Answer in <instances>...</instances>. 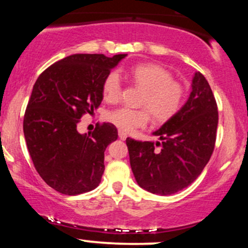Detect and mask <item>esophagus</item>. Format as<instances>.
<instances>
[{"label": "esophagus", "instance_id": "esophagus-1", "mask_svg": "<svg viewBox=\"0 0 248 248\" xmlns=\"http://www.w3.org/2000/svg\"><path fill=\"white\" fill-rule=\"evenodd\" d=\"M119 138L121 139V140H126L127 139V134L124 132H122V130H119Z\"/></svg>", "mask_w": 248, "mask_h": 248}]
</instances>
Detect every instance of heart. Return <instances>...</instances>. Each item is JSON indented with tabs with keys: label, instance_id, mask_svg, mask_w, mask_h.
Returning a JSON list of instances; mask_svg holds the SVG:
<instances>
[{
	"label": "heart",
	"instance_id": "b5f03b06",
	"mask_svg": "<svg viewBox=\"0 0 248 248\" xmlns=\"http://www.w3.org/2000/svg\"><path fill=\"white\" fill-rule=\"evenodd\" d=\"M129 76L133 82L144 91L141 106L146 108L134 109L119 107L107 114L112 122L122 132H132L144 127L149 122L150 113L156 121L164 122L177 114L183 105L186 90L181 82L173 80V76L166 67L158 64L147 62L130 69ZM121 77L112 71L102 82V95L108 102H116L121 96Z\"/></svg>",
	"mask_w": 248,
	"mask_h": 248
}]
</instances>
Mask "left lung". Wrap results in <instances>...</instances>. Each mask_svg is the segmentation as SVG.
Returning <instances> with one entry per match:
<instances>
[{"label":"left lung","mask_w":248,"mask_h":248,"mask_svg":"<svg viewBox=\"0 0 248 248\" xmlns=\"http://www.w3.org/2000/svg\"><path fill=\"white\" fill-rule=\"evenodd\" d=\"M191 87L177 114L153 133L161 141L126 140L134 177L147 191L168 196L186 189L211 157L218 126L217 102L201 72L195 73Z\"/></svg>","instance_id":"1"}]
</instances>
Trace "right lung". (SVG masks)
<instances>
[{
    "instance_id": "obj_1",
    "label": "right lung",
    "mask_w": 248,
    "mask_h": 248,
    "mask_svg": "<svg viewBox=\"0 0 248 248\" xmlns=\"http://www.w3.org/2000/svg\"><path fill=\"white\" fill-rule=\"evenodd\" d=\"M126 56H69L47 67L33 85L23 120L25 142L37 172L62 195H80L100 183L105 150L118 130L105 122L87 135L77 126L100 106L102 82Z\"/></svg>"
}]
</instances>
